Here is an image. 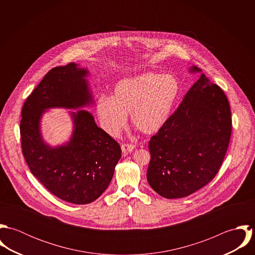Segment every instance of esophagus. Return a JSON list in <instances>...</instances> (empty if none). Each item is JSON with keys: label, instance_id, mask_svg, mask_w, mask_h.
<instances>
[{"label": "esophagus", "instance_id": "34e87169", "mask_svg": "<svg viewBox=\"0 0 255 255\" xmlns=\"http://www.w3.org/2000/svg\"><path fill=\"white\" fill-rule=\"evenodd\" d=\"M134 149V145L133 144H129V143H124L122 144V150L124 154H128L130 153L131 151H133Z\"/></svg>", "mask_w": 255, "mask_h": 255}]
</instances>
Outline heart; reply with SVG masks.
Segmentation results:
<instances>
[{
    "instance_id": "obj_1",
    "label": "heart",
    "mask_w": 255,
    "mask_h": 255,
    "mask_svg": "<svg viewBox=\"0 0 255 255\" xmlns=\"http://www.w3.org/2000/svg\"><path fill=\"white\" fill-rule=\"evenodd\" d=\"M180 83L172 74L145 73L120 80L113 97L101 95L96 113L101 128L117 136L127 125L130 113L131 124L145 134L158 132L168 122L180 94Z\"/></svg>"
}]
</instances>
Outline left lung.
<instances>
[{"label":"left lung","mask_w":255,"mask_h":255,"mask_svg":"<svg viewBox=\"0 0 255 255\" xmlns=\"http://www.w3.org/2000/svg\"><path fill=\"white\" fill-rule=\"evenodd\" d=\"M191 73L201 72L193 66ZM232 117L224 91L204 73L166 125L151 137L150 186L165 198L190 195L211 182L224 161Z\"/></svg>","instance_id":"1"}]
</instances>
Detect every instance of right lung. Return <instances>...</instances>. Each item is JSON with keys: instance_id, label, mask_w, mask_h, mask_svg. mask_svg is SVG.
<instances>
[{"instance_id": "1", "label": "right lung", "mask_w": 255, "mask_h": 255, "mask_svg": "<svg viewBox=\"0 0 255 255\" xmlns=\"http://www.w3.org/2000/svg\"><path fill=\"white\" fill-rule=\"evenodd\" d=\"M87 74L74 63L52 69L21 111V149L30 172L50 192L73 204L97 199L108 187L122 156L120 144L85 110L71 113L74 129L66 144L52 147L41 136L40 120L46 110L78 109L92 103Z\"/></svg>"}]
</instances>
